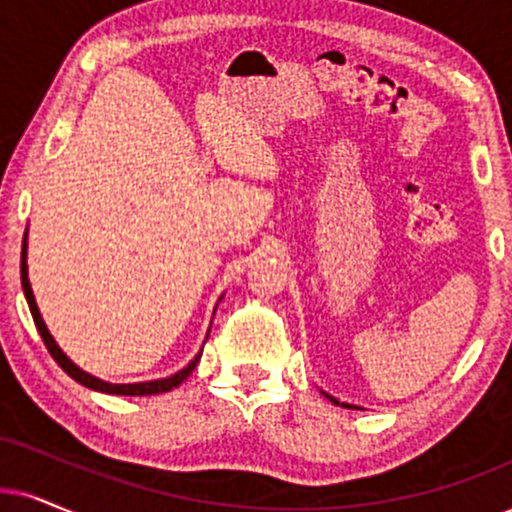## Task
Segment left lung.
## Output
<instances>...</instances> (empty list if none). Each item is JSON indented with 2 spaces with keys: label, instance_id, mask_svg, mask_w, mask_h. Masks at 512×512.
I'll use <instances>...</instances> for the list:
<instances>
[{
  "label": "left lung",
  "instance_id": "left-lung-1",
  "mask_svg": "<svg viewBox=\"0 0 512 512\" xmlns=\"http://www.w3.org/2000/svg\"><path fill=\"white\" fill-rule=\"evenodd\" d=\"M326 397H328V399H331V401H333V404H338V399H333V397H331V394H326ZM342 406H347V404H342Z\"/></svg>",
  "mask_w": 512,
  "mask_h": 512
}]
</instances>
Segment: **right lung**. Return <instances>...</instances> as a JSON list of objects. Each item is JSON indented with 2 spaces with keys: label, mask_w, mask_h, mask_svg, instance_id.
<instances>
[{
  "label": "right lung",
  "mask_w": 512,
  "mask_h": 512,
  "mask_svg": "<svg viewBox=\"0 0 512 512\" xmlns=\"http://www.w3.org/2000/svg\"><path fill=\"white\" fill-rule=\"evenodd\" d=\"M21 283H23V293H25V300H28V307H30V314H32V321H35L37 331H40L44 345H47L49 354L54 357V361L58 366L66 371L70 378L77 380V383L89 387V390H96V392H106V394H122V397H144V394H160V392H170L174 390V387H179L181 383H184L186 378H189L193 368H196V364L200 361V354H203V349L198 352V357L191 361L189 366L181 368V371H177L174 375H170V378H163V380H151V383H134V385H113V383H103V380L94 378V375L84 373L77 368L73 361H70L66 354L61 352V347L56 345L54 338H51V333L47 331V326H44L42 316H40V309H37L35 304V297H32V288H30V281H28V264H25V241H23V252H21Z\"/></svg>",
  "instance_id": "right-lung-1"
}]
</instances>
